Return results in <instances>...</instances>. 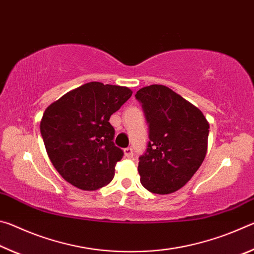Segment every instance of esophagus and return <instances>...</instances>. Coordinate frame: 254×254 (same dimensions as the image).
I'll use <instances>...</instances> for the list:
<instances>
[{
	"mask_svg": "<svg viewBox=\"0 0 254 254\" xmlns=\"http://www.w3.org/2000/svg\"><path fill=\"white\" fill-rule=\"evenodd\" d=\"M123 152H124V156H126V158H127V159H131L133 157V150L131 148L124 149Z\"/></svg>",
	"mask_w": 254,
	"mask_h": 254,
	"instance_id": "34e87169",
	"label": "esophagus"
}]
</instances>
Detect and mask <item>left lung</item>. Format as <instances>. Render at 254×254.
<instances>
[{
	"label": "left lung",
	"instance_id": "left-lung-1",
	"mask_svg": "<svg viewBox=\"0 0 254 254\" xmlns=\"http://www.w3.org/2000/svg\"><path fill=\"white\" fill-rule=\"evenodd\" d=\"M149 122L148 149L140 157L142 186L154 194H171L184 187L207 153L209 123L198 107L163 85L139 89Z\"/></svg>",
	"mask_w": 254,
	"mask_h": 254
}]
</instances>
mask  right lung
<instances>
[{
  "label": "right lung",
  "mask_w": 254,
  "mask_h": 254,
  "mask_svg": "<svg viewBox=\"0 0 254 254\" xmlns=\"http://www.w3.org/2000/svg\"><path fill=\"white\" fill-rule=\"evenodd\" d=\"M131 95L124 86L91 81L47 107L40 132L51 163L67 183L88 191L111 183L123 151L114 145L109 121Z\"/></svg>",
  "instance_id": "add662e5"
}]
</instances>
